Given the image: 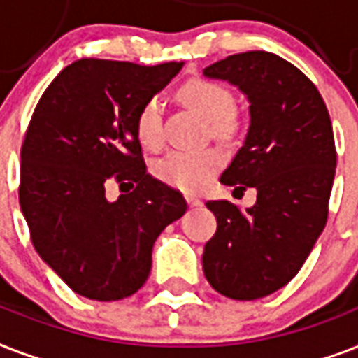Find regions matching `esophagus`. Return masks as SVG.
<instances>
[{
  "label": "esophagus",
  "mask_w": 358,
  "mask_h": 358,
  "mask_svg": "<svg viewBox=\"0 0 358 358\" xmlns=\"http://www.w3.org/2000/svg\"><path fill=\"white\" fill-rule=\"evenodd\" d=\"M187 203L190 205V207H199V205H201V199L192 198V196H187Z\"/></svg>",
  "instance_id": "obj_1"
}]
</instances>
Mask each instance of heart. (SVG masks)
<instances>
[{
  "instance_id": "1",
  "label": "heart",
  "mask_w": 358,
  "mask_h": 358,
  "mask_svg": "<svg viewBox=\"0 0 358 358\" xmlns=\"http://www.w3.org/2000/svg\"><path fill=\"white\" fill-rule=\"evenodd\" d=\"M179 99L190 110L198 112L209 123L210 134L222 141H231L243 129V119L235 110V96L226 85L215 80L190 78L179 87ZM136 138L145 149L157 151L164 143L162 104L149 96L136 113ZM224 157L215 148L201 151H171L155 164V176L181 192H199L222 168Z\"/></svg>"
}]
</instances>
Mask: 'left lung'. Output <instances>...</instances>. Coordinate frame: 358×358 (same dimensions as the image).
<instances>
[{
    "instance_id": "1",
    "label": "left lung",
    "mask_w": 358,
    "mask_h": 358,
    "mask_svg": "<svg viewBox=\"0 0 358 358\" xmlns=\"http://www.w3.org/2000/svg\"><path fill=\"white\" fill-rule=\"evenodd\" d=\"M203 74L248 95V136L220 182L257 190L246 210L207 201L217 234L205 245L203 273L224 297L254 301L293 280L325 228L336 170L331 117L314 82L271 52L228 55Z\"/></svg>"
}]
</instances>
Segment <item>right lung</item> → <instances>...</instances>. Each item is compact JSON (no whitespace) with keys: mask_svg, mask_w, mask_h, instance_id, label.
<instances>
[{"mask_svg":"<svg viewBox=\"0 0 358 358\" xmlns=\"http://www.w3.org/2000/svg\"><path fill=\"white\" fill-rule=\"evenodd\" d=\"M181 66L84 57L35 106L20 149V207L38 256L82 297L138 292L157 237L187 210L179 190L148 173L134 130L141 104ZM112 182L136 187L110 202Z\"/></svg>","mask_w":358,"mask_h":358,"instance_id":"1","label":"right lung"}]
</instances>
